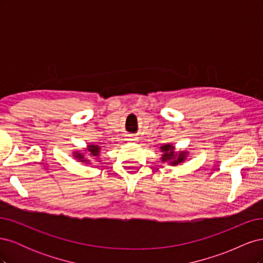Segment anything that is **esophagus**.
Instances as JSON below:
<instances>
[{
	"label": "esophagus",
	"mask_w": 263,
	"mask_h": 263,
	"mask_svg": "<svg viewBox=\"0 0 263 263\" xmlns=\"http://www.w3.org/2000/svg\"><path fill=\"white\" fill-rule=\"evenodd\" d=\"M127 140H129V141H135V140H137V139H135V138H128Z\"/></svg>",
	"instance_id": "34e87169"
}]
</instances>
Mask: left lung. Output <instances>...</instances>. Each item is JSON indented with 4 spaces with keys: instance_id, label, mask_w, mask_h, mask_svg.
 <instances>
[{
    "instance_id": "left-lung-1",
    "label": "left lung",
    "mask_w": 263,
    "mask_h": 263,
    "mask_svg": "<svg viewBox=\"0 0 263 263\" xmlns=\"http://www.w3.org/2000/svg\"><path fill=\"white\" fill-rule=\"evenodd\" d=\"M174 147H172V145H164L161 147V151L163 153L162 155V161H170L171 165H177L181 162H183L185 160L186 157V153L184 151H181L179 153V155L177 153H174Z\"/></svg>"
}]
</instances>
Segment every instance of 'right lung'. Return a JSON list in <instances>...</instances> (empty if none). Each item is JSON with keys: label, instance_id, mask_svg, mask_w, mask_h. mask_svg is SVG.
<instances>
[{"label": "right lung", "instance_id": "1", "mask_svg": "<svg viewBox=\"0 0 263 263\" xmlns=\"http://www.w3.org/2000/svg\"><path fill=\"white\" fill-rule=\"evenodd\" d=\"M87 150H89L90 153H91V156H93V157H99V154H100V146L89 145V147H87ZM74 157L78 159V160H80V161H82V162H83V161H84V162L87 161L86 159H84L83 155H81V154L76 153V154H74Z\"/></svg>", "mask_w": 263, "mask_h": 263}]
</instances>
